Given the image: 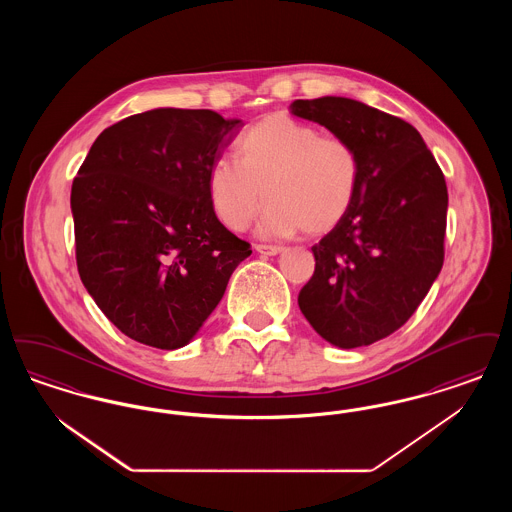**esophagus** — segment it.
<instances>
[{"mask_svg":"<svg viewBox=\"0 0 512 512\" xmlns=\"http://www.w3.org/2000/svg\"><path fill=\"white\" fill-rule=\"evenodd\" d=\"M255 249H257V253H261V255H278V253H282L284 251V247H280V245H265L259 244L255 245Z\"/></svg>","mask_w":512,"mask_h":512,"instance_id":"obj_1","label":"esophagus"}]
</instances>
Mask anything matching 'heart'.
<instances>
[{
  "label": "heart",
  "instance_id": "obj_1",
  "mask_svg": "<svg viewBox=\"0 0 512 512\" xmlns=\"http://www.w3.org/2000/svg\"><path fill=\"white\" fill-rule=\"evenodd\" d=\"M238 157H219L207 174L211 205L230 230H245L263 194L259 232L268 238L303 230L320 236L349 213L361 184V163L345 138L320 134L286 113L255 122L238 142Z\"/></svg>",
  "mask_w": 512,
  "mask_h": 512
}]
</instances>
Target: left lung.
Returning <instances> with one entry per match:
<instances>
[{
	"label": "left lung",
	"instance_id": "8db88e82",
	"mask_svg": "<svg viewBox=\"0 0 512 512\" xmlns=\"http://www.w3.org/2000/svg\"><path fill=\"white\" fill-rule=\"evenodd\" d=\"M290 109L345 138L361 163L349 213L311 247L299 309L332 345H370L413 317L443 267V172L414 126L361 101L295 99Z\"/></svg>",
	"mask_w": 512,
	"mask_h": 512
}]
</instances>
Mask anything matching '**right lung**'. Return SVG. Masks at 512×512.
I'll list each match as a JSON object with an SVG mask.
<instances>
[{
	"label": "right lung",
	"instance_id": "add662e5",
	"mask_svg": "<svg viewBox=\"0 0 512 512\" xmlns=\"http://www.w3.org/2000/svg\"><path fill=\"white\" fill-rule=\"evenodd\" d=\"M244 124L161 107L105 128L71 190L84 288L124 336L194 340L251 247L217 219L207 174Z\"/></svg>",
	"mask_w": 512,
	"mask_h": 512
}]
</instances>
